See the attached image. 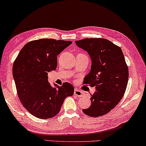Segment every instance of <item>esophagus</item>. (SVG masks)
Returning a JSON list of instances; mask_svg holds the SVG:
<instances>
[{"instance_id":"34e87169","label":"esophagus","mask_w":146,"mask_h":146,"mask_svg":"<svg viewBox=\"0 0 146 146\" xmlns=\"http://www.w3.org/2000/svg\"><path fill=\"white\" fill-rule=\"evenodd\" d=\"M74 95L76 96L80 97V98L84 96V93H83V92L81 91V90H79L78 89H76L74 90Z\"/></svg>"}]
</instances>
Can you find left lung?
<instances>
[{
	"label": "left lung",
	"mask_w": 146,
	"mask_h": 146,
	"mask_svg": "<svg viewBox=\"0 0 146 146\" xmlns=\"http://www.w3.org/2000/svg\"><path fill=\"white\" fill-rule=\"evenodd\" d=\"M75 42L91 59L90 70L84 83L96 88L90 98L91 105L83 112L92 117L104 115L120 102L127 87L129 70L122 50L103 38H87Z\"/></svg>",
	"instance_id": "1"
}]
</instances>
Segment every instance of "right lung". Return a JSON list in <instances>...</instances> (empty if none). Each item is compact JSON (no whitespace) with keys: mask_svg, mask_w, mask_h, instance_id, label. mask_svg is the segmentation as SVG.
I'll use <instances>...</instances> for the list:
<instances>
[{"mask_svg":"<svg viewBox=\"0 0 146 146\" xmlns=\"http://www.w3.org/2000/svg\"><path fill=\"white\" fill-rule=\"evenodd\" d=\"M72 42L53 39L32 40L23 46L14 61L13 77L19 99L38 118L57 115L66 98L74 94V88L69 83L52 87L48 80V73L57 68V56Z\"/></svg>","mask_w":146,"mask_h":146,"instance_id":"obj_1","label":"right lung"}]
</instances>
